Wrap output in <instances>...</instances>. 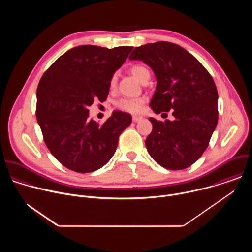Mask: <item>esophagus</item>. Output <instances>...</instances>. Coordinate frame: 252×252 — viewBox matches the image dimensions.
Masks as SVG:
<instances>
[{
  "mask_svg": "<svg viewBox=\"0 0 252 252\" xmlns=\"http://www.w3.org/2000/svg\"><path fill=\"white\" fill-rule=\"evenodd\" d=\"M139 121H141V117H137V116H133L132 117V122L133 123H137Z\"/></svg>",
  "mask_w": 252,
  "mask_h": 252,
  "instance_id": "1",
  "label": "esophagus"
}]
</instances>
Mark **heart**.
<instances>
[{"mask_svg": "<svg viewBox=\"0 0 252 252\" xmlns=\"http://www.w3.org/2000/svg\"><path fill=\"white\" fill-rule=\"evenodd\" d=\"M130 71L140 83H142L143 80H145L147 77H151L150 70L146 66L140 65V64L133 65ZM117 83H118V74L116 73L113 75L110 81V89L115 90L117 87ZM145 102H146L145 97H123L116 101V106L119 110L126 113L138 114L141 111Z\"/></svg>", "mask_w": 252, "mask_h": 252, "instance_id": "b5f03b06", "label": "heart"}]
</instances>
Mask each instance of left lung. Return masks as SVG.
<instances>
[{"label": "left lung", "mask_w": 252, "mask_h": 252, "mask_svg": "<svg viewBox=\"0 0 252 252\" xmlns=\"http://www.w3.org/2000/svg\"><path fill=\"white\" fill-rule=\"evenodd\" d=\"M129 60H140L154 70L158 84L152 110L156 114L173 110L174 121L150 119L149 154L167 169L190 166L207 149L219 121V94L212 77L191 54L169 42L137 47Z\"/></svg>", "instance_id": "obj_1"}]
</instances>
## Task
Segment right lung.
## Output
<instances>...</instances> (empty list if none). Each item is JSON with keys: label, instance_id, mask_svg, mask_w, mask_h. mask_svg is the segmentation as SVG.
Listing matches in <instances>:
<instances>
[{"label": "right lung", "instance_id": "obj_1", "mask_svg": "<svg viewBox=\"0 0 252 252\" xmlns=\"http://www.w3.org/2000/svg\"><path fill=\"white\" fill-rule=\"evenodd\" d=\"M131 50L79 46L61 56L41 78L35 116L46 146L66 168L92 172L115 155L131 116L115 111L98 124L89 119V106L106 99L113 75Z\"/></svg>", "mask_w": 252, "mask_h": 252}]
</instances>
